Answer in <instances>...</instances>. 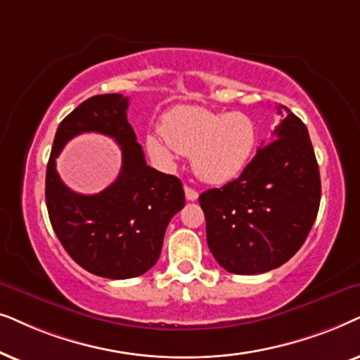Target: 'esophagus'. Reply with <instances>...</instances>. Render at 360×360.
Returning <instances> with one entry per match:
<instances>
[{
  "mask_svg": "<svg viewBox=\"0 0 360 360\" xmlns=\"http://www.w3.org/2000/svg\"><path fill=\"white\" fill-rule=\"evenodd\" d=\"M184 193H186V199L188 200H195L199 198V193L195 189L191 188V186H186L184 188Z\"/></svg>",
  "mask_w": 360,
  "mask_h": 360,
  "instance_id": "esophagus-1",
  "label": "esophagus"
}]
</instances>
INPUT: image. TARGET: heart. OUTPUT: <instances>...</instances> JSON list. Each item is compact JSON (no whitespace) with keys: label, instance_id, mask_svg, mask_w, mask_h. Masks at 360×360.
Segmentation results:
<instances>
[{"label":"heart","instance_id":"heart-1","mask_svg":"<svg viewBox=\"0 0 360 360\" xmlns=\"http://www.w3.org/2000/svg\"><path fill=\"white\" fill-rule=\"evenodd\" d=\"M161 133L146 138L150 155L165 165H171L177 153L189 155L195 174L210 184L227 183L240 174L258 141V128L248 115L199 107L166 113Z\"/></svg>","mask_w":360,"mask_h":360}]
</instances>
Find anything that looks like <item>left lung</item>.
<instances>
[{"instance_id": "8db88e82", "label": "left lung", "mask_w": 360, "mask_h": 360, "mask_svg": "<svg viewBox=\"0 0 360 360\" xmlns=\"http://www.w3.org/2000/svg\"><path fill=\"white\" fill-rule=\"evenodd\" d=\"M276 110L286 115L242 174L199 195L210 252L236 275L288 262L318 215L321 179L308 128L286 107Z\"/></svg>"}]
</instances>
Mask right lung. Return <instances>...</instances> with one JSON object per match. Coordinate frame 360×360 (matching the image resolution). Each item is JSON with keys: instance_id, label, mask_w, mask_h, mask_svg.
<instances>
[{"instance_id": "add662e5", "label": "right lung", "mask_w": 360, "mask_h": 360, "mask_svg": "<svg viewBox=\"0 0 360 360\" xmlns=\"http://www.w3.org/2000/svg\"><path fill=\"white\" fill-rule=\"evenodd\" d=\"M128 97L95 95L62 120L46 172V204L62 247L84 270L110 280L140 276L160 258L172 215L184 207L183 183L148 166L127 118ZM113 137L122 150V171L102 193L70 191L55 171V158L82 132Z\"/></svg>"}]
</instances>
